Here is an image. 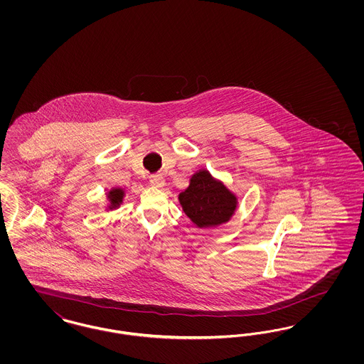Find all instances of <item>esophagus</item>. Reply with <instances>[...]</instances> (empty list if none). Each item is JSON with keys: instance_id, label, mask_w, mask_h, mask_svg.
<instances>
[{"instance_id": "esophagus-1", "label": "esophagus", "mask_w": 364, "mask_h": 364, "mask_svg": "<svg viewBox=\"0 0 364 364\" xmlns=\"http://www.w3.org/2000/svg\"><path fill=\"white\" fill-rule=\"evenodd\" d=\"M150 184L153 187H156V188H161V187L165 186V180H164V177L161 174H151L150 176Z\"/></svg>"}]
</instances>
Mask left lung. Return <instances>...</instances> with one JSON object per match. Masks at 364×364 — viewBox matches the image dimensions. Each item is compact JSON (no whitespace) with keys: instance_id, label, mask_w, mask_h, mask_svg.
Segmentation results:
<instances>
[{"instance_id":"left-lung-1","label":"left lung","mask_w":364,"mask_h":364,"mask_svg":"<svg viewBox=\"0 0 364 364\" xmlns=\"http://www.w3.org/2000/svg\"><path fill=\"white\" fill-rule=\"evenodd\" d=\"M180 205L191 221L199 228L221 225L236 210V196L208 171L191 177L190 187L178 195Z\"/></svg>"}]
</instances>
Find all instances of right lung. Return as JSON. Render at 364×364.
<instances>
[{"instance_id": "1", "label": "right lung", "mask_w": 364, "mask_h": 364, "mask_svg": "<svg viewBox=\"0 0 364 364\" xmlns=\"http://www.w3.org/2000/svg\"><path fill=\"white\" fill-rule=\"evenodd\" d=\"M124 196V191L122 188H114L109 192V200H110V208L120 206Z\"/></svg>"}]
</instances>
